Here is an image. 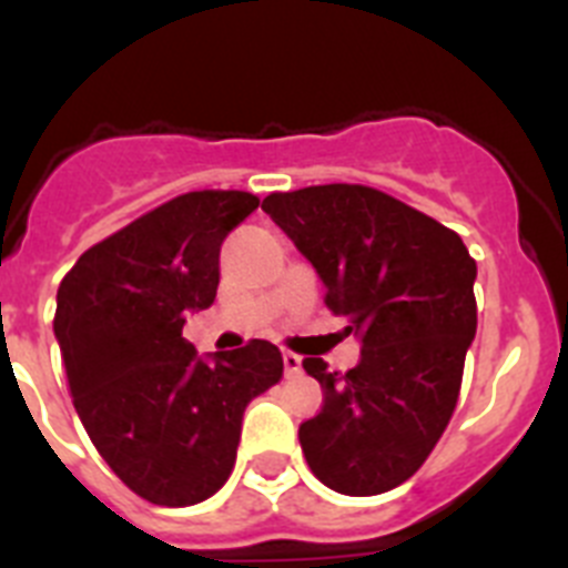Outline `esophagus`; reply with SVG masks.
Here are the masks:
<instances>
[{
	"label": "esophagus",
	"mask_w": 568,
	"mask_h": 568,
	"mask_svg": "<svg viewBox=\"0 0 568 568\" xmlns=\"http://www.w3.org/2000/svg\"><path fill=\"white\" fill-rule=\"evenodd\" d=\"M281 358H284V375H287V378H293V375H298L301 373V358L295 353H284L281 355Z\"/></svg>",
	"instance_id": "obj_1"
}]
</instances>
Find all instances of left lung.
<instances>
[{
    "instance_id": "1",
    "label": "left lung",
    "mask_w": 568,
    "mask_h": 568,
    "mask_svg": "<svg viewBox=\"0 0 568 568\" xmlns=\"http://www.w3.org/2000/svg\"><path fill=\"white\" fill-rule=\"evenodd\" d=\"M261 210L293 239L349 318L361 361L304 369L324 406L298 426L315 478L353 498L413 478L453 418L475 329V258L455 230L364 184L270 193Z\"/></svg>"
}]
</instances>
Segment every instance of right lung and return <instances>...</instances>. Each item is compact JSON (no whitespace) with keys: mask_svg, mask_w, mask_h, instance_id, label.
Here are the masks:
<instances>
[{"mask_svg":"<svg viewBox=\"0 0 568 568\" xmlns=\"http://www.w3.org/2000/svg\"><path fill=\"white\" fill-rule=\"evenodd\" d=\"M258 199L195 190L79 255L57 293L64 373L90 440L155 506H193L227 484L241 418L284 373L278 346L250 341L202 358L182 338L219 290V253Z\"/></svg>","mask_w":568,"mask_h":568,"instance_id":"right-lung-1","label":"right lung"}]
</instances>
